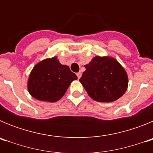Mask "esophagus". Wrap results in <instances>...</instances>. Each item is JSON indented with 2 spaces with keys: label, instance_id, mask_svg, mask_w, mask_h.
I'll use <instances>...</instances> for the list:
<instances>
[{
  "label": "esophagus",
  "instance_id": "1",
  "mask_svg": "<svg viewBox=\"0 0 153 153\" xmlns=\"http://www.w3.org/2000/svg\"><path fill=\"white\" fill-rule=\"evenodd\" d=\"M81 75H82V74H81V72H79V73H77V74H76V76H77L78 79H79V78L81 77Z\"/></svg>",
  "mask_w": 153,
  "mask_h": 153
}]
</instances>
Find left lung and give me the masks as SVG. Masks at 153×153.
<instances>
[{
  "label": "left lung",
  "mask_w": 153,
  "mask_h": 153,
  "mask_svg": "<svg viewBox=\"0 0 153 153\" xmlns=\"http://www.w3.org/2000/svg\"><path fill=\"white\" fill-rule=\"evenodd\" d=\"M79 79L88 95L97 102H113L123 95L128 86L125 70L109 56H96Z\"/></svg>",
  "instance_id": "1"
}]
</instances>
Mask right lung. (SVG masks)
<instances>
[{"label": "right lung", "instance_id": "obj_1", "mask_svg": "<svg viewBox=\"0 0 153 153\" xmlns=\"http://www.w3.org/2000/svg\"><path fill=\"white\" fill-rule=\"evenodd\" d=\"M76 79L68 66L62 65L55 56L33 67L28 80V91L38 100L54 102L63 97L71 82Z\"/></svg>", "mask_w": 153, "mask_h": 153}]
</instances>
